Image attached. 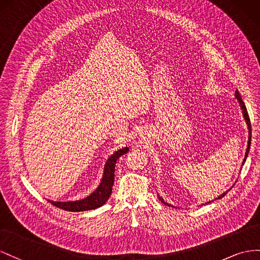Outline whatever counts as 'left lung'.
<instances>
[{"instance_id":"8db88e82","label":"left lung","mask_w":260,"mask_h":260,"mask_svg":"<svg viewBox=\"0 0 260 260\" xmlns=\"http://www.w3.org/2000/svg\"><path fill=\"white\" fill-rule=\"evenodd\" d=\"M235 98L239 100V102H240V106H241V108H242V111H243V115H244V118H245V121H246V124H247V127H248V131H249V137H248V145H247V149H246V153H245V158H244V160H243V162H242V165H244V163H245V161H246V158H247V155H248V152H249V148H250V142H251V125H250V120H249V116H248V113H247V109H246V107H245V103L243 102V100H242V97H241V94H240V92L239 91H235ZM233 187V186H232ZM231 189V188H230ZM230 189H228L225 192H223V194L222 195H220L218 198H216V199H220V198H222V197H224L225 195H226V192L230 190ZM158 198H159V200H161V203H163L165 205H168V206H170V207H173V206H171V205H169L168 203H166L165 200H163V198H161L159 195H158ZM210 202H208V203H206V204H209Z\"/></svg>"}]
</instances>
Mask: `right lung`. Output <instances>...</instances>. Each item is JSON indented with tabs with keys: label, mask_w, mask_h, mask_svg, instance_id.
I'll use <instances>...</instances> for the list:
<instances>
[{
	"label": "right lung",
	"mask_w": 260,
	"mask_h": 260,
	"mask_svg": "<svg viewBox=\"0 0 260 260\" xmlns=\"http://www.w3.org/2000/svg\"><path fill=\"white\" fill-rule=\"evenodd\" d=\"M128 147L122 148V149L115 151L111 157L107 160V163L105 166V171H103L102 180L93 192L90 195L87 196L86 198L81 200H75V202H49L57 207V208L68 210V211H87V210H92L95 208H99V207L103 206L107 200L110 198L111 194H112V186L114 184V170L117 159L121 157V155L128 152Z\"/></svg>",
	"instance_id": "right-lung-1"
}]
</instances>
